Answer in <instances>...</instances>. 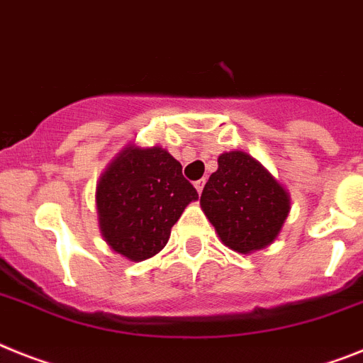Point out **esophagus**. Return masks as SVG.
I'll use <instances>...</instances> for the list:
<instances>
[{
    "instance_id": "1",
    "label": "esophagus",
    "mask_w": 363,
    "mask_h": 363,
    "mask_svg": "<svg viewBox=\"0 0 363 363\" xmlns=\"http://www.w3.org/2000/svg\"><path fill=\"white\" fill-rule=\"evenodd\" d=\"M194 186H196L197 194H201V191H203V188H205V179H203V181H197Z\"/></svg>"
}]
</instances>
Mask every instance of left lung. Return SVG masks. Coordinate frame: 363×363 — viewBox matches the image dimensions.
<instances>
[{"mask_svg":"<svg viewBox=\"0 0 363 363\" xmlns=\"http://www.w3.org/2000/svg\"><path fill=\"white\" fill-rule=\"evenodd\" d=\"M290 194L245 151L219 155L218 169L201 194V210L219 240L240 255L275 242L291 208Z\"/></svg>","mask_w":363,"mask_h":363,"instance_id":"8db88e82","label":"left lung"}]
</instances>
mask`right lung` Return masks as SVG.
Wrapping results in <instances>:
<instances>
[{
    "instance_id": "1",
    "label": "right lung",
    "mask_w": 363,
    "mask_h": 363,
    "mask_svg": "<svg viewBox=\"0 0 363 363\" xmlns=\"http://www.w3.org/2000/svg\"><path fill=\"white\" fill-rule=\"evenodd\" d=\"M197 199L181 162L166 149L129 144L97 182L99 230L114 252L130 262L147 260L166 247L172 227Z\"/></svg>"
}]
</instances>
